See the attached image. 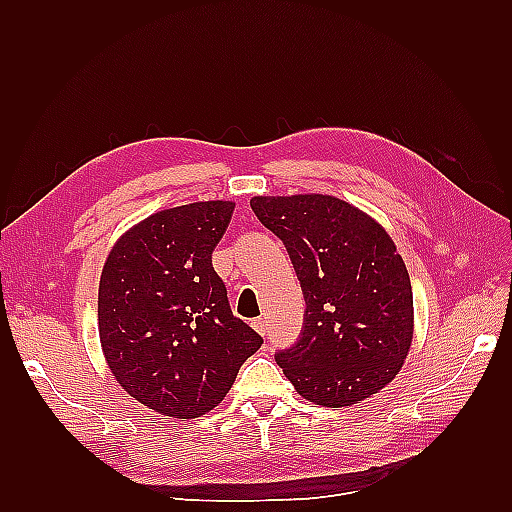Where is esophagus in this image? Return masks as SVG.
<instances>
[{"instance_id": "1", "label": "esophagus", "mask_w": 512, "mask_h": 512, "mask_svg": "<svg viewBox=\"0 0 512 512\" xmlns=\"http://www.w3.org/2000/svg\"><path fill=\"white\" fill-rule=\"evenodd\" d=\"M250 325H253V328H255L259 334L266 336V332H268V323H266V319L257 317V319H253V323H250Z\"/></svg>"}]
</instances>
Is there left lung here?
Masks as SVG:
<instances>
[{
    "instance_id": "1",
    "label": "left lung",
    "mask_w": 512,
    "mask_h": 512,
    "mask_svg": "<svg viewBox=\"0 0 512 512\" xmlns=\"http://www.w3.org/2000/svg\"><path fill=\"white\" fill-rule=\"evenodd\" d=\"M306 299L301 336L275 361L299 394L347 407L394 380L413 336L411 281L385 228L332 195L253 198Z\"/></svg>"
}]
</instances>
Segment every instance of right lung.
I'll return each instance as SVG.
<instances>
[{
    "label": "right lung",
    "mask_w": 512,
    "mask_h": 512,
    "mask_svg": "<svg viewBox=\"0 0 512 512\" xmlns=\"http://www.w3.org/2000/svg\"><path fill=\"white\" fill-rule=\"evenodd\" d=\"M233 202H193L127 231L103 266L99 334L118 383L145 407L198 418L220 405L264 339L235 317L211 255Z\"/></svg>",
    "instance_id": "right-lung-1"
}]
</instances>
